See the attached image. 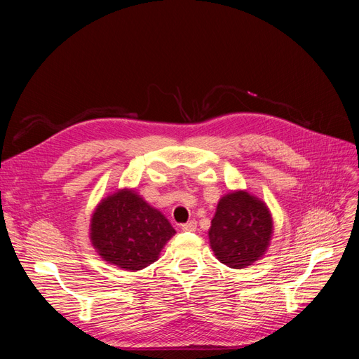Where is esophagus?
Wrapping results in <instances>:
<instances>
[{
	"mask_svg": "<svg viewBox=\"0 0 359 359\" xmlns=\"http://www.w3.org/2000/svg\"><path fill=\"white\" fill-rule=\"evenodd\" d=\"M198 227V222L195 219L186 222V224H182V230L183 231H195Z\"/></svg>",
	"mask_w": 359,
	"mask_h": 359,
	"instance_id": "34e87169",
	"label": "esophagus"
}]
</instances>
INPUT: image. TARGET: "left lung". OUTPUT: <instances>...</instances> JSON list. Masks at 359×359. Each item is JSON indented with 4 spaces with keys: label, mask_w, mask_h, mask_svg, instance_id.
<instances>
[{
    "label": "left lung",
    "mask_w": 359,
    "mask_h": 359,
    "mask_svg": "<svg viewBox=\"0 0 359 359\" xmlns=\"http://www.w3.org/2000/svg\"><path fill=\"white\" fill-rule=\"evenodd\" d=\"M272 234L268 205L246 191H233L219 199L208 231L214 255L233 269H244L260 260Z\"/></svg>",
    "instance_id": "obj_1"
}]
</instances>
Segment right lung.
Here are the masks:
<instances>
[{
    "mask_svg": "<svg viewBox=\"0 0 359 359\" xmlns=\"http://www.w3.org/2000/svg\"><path fill=\"white\" fill-rule=\"evenodd\" d=\"M175 234L170 221L128 187L103 198L90 221V240L99 256L129 272L154 263Z\"/></svg>",
    "mask_w": 359,
    "mask_h": 359,
    "instance_id": "1",
    "label": "right lung"
}]
</instances>
